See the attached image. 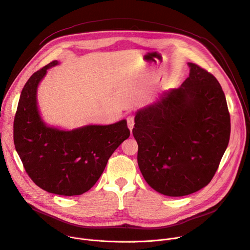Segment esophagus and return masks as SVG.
Segmentation results:
<instances>
[{
	"label": "esophagus",
	"mask_w": 250,
	"mask_h": 250,
	"mask_svg": "<svg viewBox=\"0 0 250 250\" xmlns=\"http://www.w3.org/2000/svg\"><path fill=\"white\" fill-rule=\"evenodd\" d=\"M126 122H127V126L129 128V130L131 131L132 128H134V125H135V119L134 116L132 115H128L126 118Z\"/></svg>",
	"instance_id": "34e87169"
}]
</instances>
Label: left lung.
Here are the masks:
<instances>
[{
    "label": "left lung",
    "instance_id": "obj_1",
    "mask_svg": "<svg viewBox=\"0 0 250 250\" xmlns=\"http://www.w3.org/2000/svg\"><path fill=\"white\" fill-rule=\"evenodd\" d=\"M188 65L190 74L181 87L140 109L132 128L143 177L171 197L207 186L230 138V114L218 80L199 65Z\"/></svg>",
    "mask_w": 250,
    "mask_h": 250
}]
</instances>
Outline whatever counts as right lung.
<instances>
[{
  "label": "right lung",
  "mask_w": 250,
  "mask_h": 250,
  "mask_svg": "<svg viewBox=\"0 0 250 250\" xmlns=\"http://www.w3.org/2000/svg\"><path fill=\"white\" fill-rule=\"evenodd\" d=\"M54 60L33 74L21 92L14 119V144L25 171L41 189L62 196L87 192L102 176L108 159L130 132L126 121L72 130L47 126L36 93Z\"/></svg>",
  "instance_id": "right-lung-1"
}]
</instances>
